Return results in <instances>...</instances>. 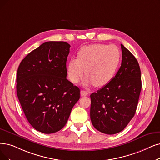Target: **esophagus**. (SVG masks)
<instances>
[{
    "label": "esophagus",
    "mask_w": 160,
    "mask_h": 160,
    "mask_svg": "<svg viewBox=\"0 0 160 160\" xmlns=\"http://www.w3.org/2000/svg\"><path fill=\"white\" fill-rule=\"evenodd\" d=\"M88 95V92L84 90L81 91V97H85V96Z\"/></svg>",
    "instance_id": "1"
}]
</instances>
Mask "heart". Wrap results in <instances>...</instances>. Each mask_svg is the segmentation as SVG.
I'll use <instances>...</instances> for the list:
<instances>
[{"label": "heart", "mask_w": 160, "mask_h": 160, "mask_svg": "<svg viewBox=\"0 0 160 160\" xmlns=\"http://www.w3.org/2000/svg\"><path fill=\"white\" fill-rule=\"evenodd\" d=\"M120 59V51L114 45L93 44L82 47L78 51V58H73L68 62V78L75 83L85 72L88 76L83 81L85 85L104 86L113 78Z\"/></svg>", "instance_id": "1"}]
</instances>
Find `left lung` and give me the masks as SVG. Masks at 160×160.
<instances>
[{"instance_id":"left-lung-1","label":"left lung","mask_w":160,"mask_h":160,"mask_svg":"<svg viewBox=\"0 0 160 160\" xmlns=\"http://www.w3.org/2000/svg\"><path fill=\"white\" fill-rule=\"evenodd\" d=\"M122 61L107 85L91 94V120L96 129L108 135L123 131L136 112L142 88L136 58L121 44Z\"/></svg>"}]
</instances>
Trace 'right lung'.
Here are the masks:
<instances>
[{"mask_svg":"<svg viewBox=\"0 0 160 160\" xmlns=\"http://www.w3.org/2000/svg\"><path fill=\"white\" fill-rule=\"evenodd\" d=\"M70 47L63 41L42 43L18 69L19 101L29 123L42 133L62 129L80 98V89L66 79Z\"/></svg>","mask_w":160,"mask_h":160,"instance_id":"1","label":"right lung"}]
</instances>
